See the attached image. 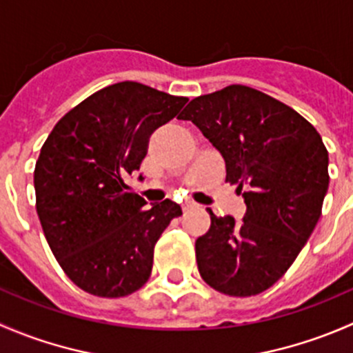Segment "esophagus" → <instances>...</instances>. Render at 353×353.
<instances>
[{"label": "esophagus", "instance_id": "obj_1", "mask_svg": "<svg viewBox=\"0 0 353 353\" xmlns=\"http://www.w3.org/2000/svg\"><path fill=\"white\" fill-rule=\"evenodd\" d=\"M196 208H198V205L194 201H191V199H186V201L183 203V212L184 213L191 212V210H196Z\"/></svg>", "mask_w": 353, "mask_h": 353}]
</instances>
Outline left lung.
Instances as JSON below:
<instances>
[{"label":"left lung","mask_w":353,"mask_h":353,"mask_svg":"<svg viewBox=\"0 0 353 353\" xmlns=\"http://www.w3.org/2000/svg\"><path fill=\"white\" fill-rule=\"evenodd\" d=\"M177 119L196 124L225 160V183L248 206L243 222L208 210L196 239L201 279L232 297L279 282L311 237L328 191V150L316 128L283 102L245 85L199 95Z\"/></svg>","instance_id":"8db88e82"}]
</instances>
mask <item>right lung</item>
Wrapping results in <instances>:
<instances>
[{
  "label": "right lung",
  "instance_id": "1",
  "mask_svg": "<svg viewBox=\"0 0 353 353\" xmlns=\"http://www.w3.org/2000/svg\"><path fill=\"white\" fill-rule=\"evenodd\" d=\"M188 97L137 81L95 92L66 112L41 148L35 208L68 279L97 297H126L150 279L154 248L183 215L163 199L152 208L128 188L148 138L179 114Z\"/></svg>",
  "mask_w": 353,
  "mask_h": 353
}]
</instances>
